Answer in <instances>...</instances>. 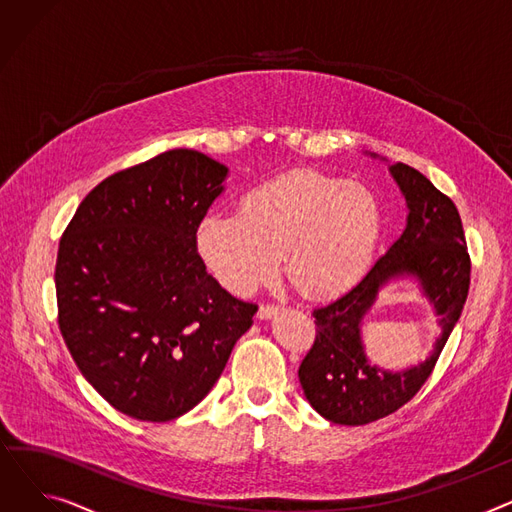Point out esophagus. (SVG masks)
I'll list each match as a JSON object with an SVG mask.
<instances>
[{
	"instance_id": "34e87169",
	"label": "esophagus",
	"mask_w": 512,
	"mask_h": 512,
	"mask_svg": "<svg viewBox=\"0 0 512 512\" xmlns=\"http://www.w3.org/2000/svg\"><path fill=\"white\" fill-rule=\"evenodd\" d=\"M278 311H280V305H261L259 311H257V315H259L261 319H270V317L276 315Z\"/></svg>"
}]
</instances>
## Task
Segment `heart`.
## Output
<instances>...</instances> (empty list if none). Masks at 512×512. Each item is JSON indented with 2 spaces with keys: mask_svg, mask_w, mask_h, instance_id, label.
<instances>
[{
  "mask_svg": "<svg viewBox=\"0 0 512 512\" xmlns=\"http://www.w3.org/2000/svg\"><path fill=\"white\" fill-rule=\"evenodd\" d=\"M380 226V205L367 188L297 172L253 188L238 213H207L195 245L230 292L251 294L272 280L284 253L294 288L309 299H332L367 272Z\"/></svg>",
  "mask_w": 512,
  "mask_h": 512,
  "instance_id": "obj_1",
  "label": "heart"
}]
</instances>
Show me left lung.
<instances>
[{"label": "left lung", "instance_id": "obj_1", "mask_svg": "<svg viewBox=\"0 0 512 512\" xmlns=\"http://www.w3.org/2000/svg\"><path fill=\"white\" fill-rule=\"evenodd\" d=\"M390 172L407 199V228L357 286L313 311L315 342L299 367L311 407L340 425H367L407 405L432 375L469 294L471 257L459 209L415 168L394 164ZM400 275L422 282L441 317L443 336L423 364L392 374L366 361L360 321L379 288Z\"/></svg>", "mask_w": 512, "mask_h": 512}]
</instances>
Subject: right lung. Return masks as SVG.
<instances>
[{
  "instance_id": "add662e5",
  "label": "right lung",
  "mask_w": 512,
  "mask_h": 512,
  "mask_svg": "<svg viewBox=\"0 0 512 512\" xmlns=\"http://www.w3.org/2000/svg\"><path fill=\"white\" fill-rule=\"evenodd\" d=\"M226 174L193 149L159 153L99 182L62 234L60 332L85 380L132 419L197 407L253 324L257 305L207 274L195 245Z\"/></svg>"
}]
</instances>
